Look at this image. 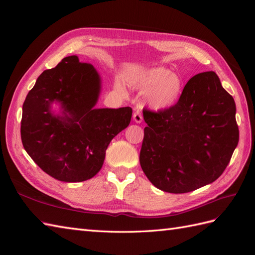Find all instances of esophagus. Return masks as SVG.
Here are the masks:
<instances>
[{
    "mask_svg": "<svg viewBox=\"0 0 255 255\" xmlns=\"http://www.w3.org/2000/svg\"><path fill=\"white\" fill-rule=\"evenodd\" d=\"M133 119L136 123H140L142 121V115L141 112L139 110H137L134 114H133Z\"/></svg>",
    "mask_w": 255,
    "mask_h": 255,
    "instance_id": "obj_1",
    "label": "esophagus"
}]
</instances>
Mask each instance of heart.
Returning a JSON list of instances; mask_svg holds the SVG:
<instances>
[{"mask_svg":"<svg viewBox=\"0 0 255 255\" xmlns=\"http://www.w3.org/2000/svg\"><path fill=\"white\" fill-rule=\"evenodd\" d=\"M132 88L145 92V102L153 111H165L172 107L183 92V81L179 75L163 67L145 69L129 76ZM116 87L121 88L119 83Z\"/></svg>","mask_w":255,"mask_h":255,"instance_id":"b5f03b06","label":"heart"}]
</instances>
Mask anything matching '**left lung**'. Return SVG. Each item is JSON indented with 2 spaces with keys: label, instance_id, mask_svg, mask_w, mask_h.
<instances>
[{
  "label": "left lung",
  "instance_id": "obj_1",
  "mask_svg": "<svg viewBox=\"0 0 255 255\" xmlns=\"http://www.w3.org/2000/svg\"><path fill=\"white\" fill-rule=\"evenodd\" d=\"M233 97L214 71L187 82L179 101L165 111H144L139 161L158 189L185 194L216 181L237 146Z\"/></svg>",
  "mask_w": 255,
  "mask_h": 255
}]
</instances>
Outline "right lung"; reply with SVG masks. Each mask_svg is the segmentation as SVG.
Wrapping results in <instances>:
<instances>
[{"instance_id": "obj_1", "label": "right lung", "mask_w": 255, "mask_h": 255, "mask_svg": "<svg viewBox=\"0 0 255 255\" xmlns=\"http://www.w3.org/2000/svg\"><path fill=\"white\" fill-rule=\"evenodd\" d=\"M101 79L94 66L72 55L43 71L22 107L21 139L42 170L61 182H83L102 168L107 146L128 127L130 107L95 109ZM59 103L61 115L50 105Z\"/></svg>"}]
</instances>
